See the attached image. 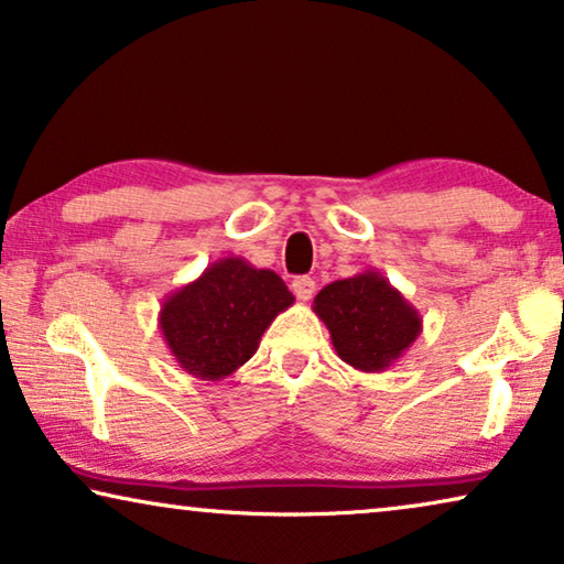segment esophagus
Returning a JSON list of instances; mask_svg holds the SVG:
<instances>
[{
	"mask_svg": "<svg viewBox=\"0 0 564 564\" xmlns=\"http://www.w3.org/2000/svg\"><path fill=\"white\" fill-rule=\"evenodd\" d=\"M292 292H295L297 300L307 303V300L315 295V282L311 276H295V280H292Z\"/></svg>",
	"mask_w": 564,
	"mask_h": 564,
	"instance_id": "obj_1",
	"label": "esophagus"
}]
</instances>
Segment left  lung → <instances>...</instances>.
Masks as SVG:
<instances>
[{
  "label": "left lung",
  "mask_w": 564,
  "mask_h": 564,
  "mask_svg": "<svg viewBox=\"0 0 564 564\" xmlns=\"http://www.w3.org/2000/svg\"><path fill=\"white\" fill-rule=\"evenodd\" d=\"M313 311L338 357L359 372L390 369L423 330L421 313L377 269L326 284Z\"/></svg>",
  "instance_id": "obj_1"
}]
</instances>
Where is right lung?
<instances>
[{
    "label": "right lung",
    "instance_id": "right-lung-1",
    "mask_svg": "<svg viewBox=\"0 0 564 564\" xmlns=\"http://www.w3.org/2000/svg\"><path fill=\"white\" fill-rule=\"evenodd\" d=\"M292 303L295 297L272 269L226 257L195 282L169 292L159 328L184 372L215 382L257 354L264 330Z\"/></svg>",
    "mask_w": 564,
    "mask_h": 564
}]
</instances>
